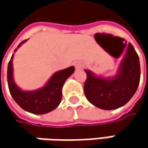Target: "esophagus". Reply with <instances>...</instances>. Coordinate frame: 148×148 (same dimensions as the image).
<instances>
[{
    "instance_id": "1",
    "label": "esophagus",
    "mask_w": 148,
    "mask_h": 148,
    "mask_svg": "<svg viewBox=\"0 0 148 148\" xmlns=\"http://www.w3.org/2000/svg\"><path fill=\"white\" fill-rule=\"evenodd\" d=\"M74 66H75V68H76L77 69H80V68L82 67V65H81L79 63H75V64H74Z\"/></svg>"
}]
</instances>
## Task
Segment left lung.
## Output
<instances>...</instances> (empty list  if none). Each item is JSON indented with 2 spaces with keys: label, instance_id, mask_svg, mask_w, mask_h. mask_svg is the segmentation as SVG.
<instances>
[{
  "label": "left lung",
  "instance_id": "8db88e82",
  "mask_svg": "<svg viewBox=\"0 0 148 148\" xmlns=\"http://www.w3.org/2000/svg\"><path fill=\"white\" fill-rule=\"evenodd\" d=\"M84 71L87 74L84 95L92 105L102 110H115L126 105L136 91L141 76L139 57L130 42L114 77L103 78L90 70Z\"/></svg>",
  "mask_w": 148,
  "mask_h": 148
}]
</instances>
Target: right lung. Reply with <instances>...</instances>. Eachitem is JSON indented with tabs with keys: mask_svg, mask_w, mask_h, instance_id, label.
I'll return each instance as SVG.
<instances>
[{
	"mask_svg": "<svg viewBox=\"0 0 148 148\" xmlns=\"http://www.w3.org/2000/svg\"><path fill=\"white\" fill-rule=\"evenodd\" d=\"M27 40L22 41L17 48ZM16 51V48L15 49V52ZM12 59L13 54L7 67V83L10 93L16 104L24 110L36 115L46 114L56 109L62 100L63 85L66 79L74 72V66L56 72L49 79L47 84L39 90L24 91L14 81Z\"/></svg>",
	"mask_w": 148,
	"mask_h": 148,
	"instance_id": "obj_1",
	"label": "right lung"
}]
</instances>
